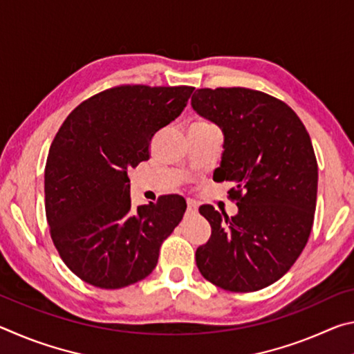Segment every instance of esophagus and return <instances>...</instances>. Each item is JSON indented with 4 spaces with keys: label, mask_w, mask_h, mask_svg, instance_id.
Listing matches in <instances>:
<instances>
[{
    "label": "esophagus",
    "mask_w": 354,
    "mask_h": 354,
    "mask_svg": "<svg viewBox=\"0 0 354 354\" xmlns=\"http://www.w3.org/2000/svg\"><path fill=\"white\" fill-rule=\"evenodd\" d=\"M187 212H189V214H195V212H196V205H195V201L187 200Z\"/></svg>",
    "instance_id": "obj_1"
}]
</instances>
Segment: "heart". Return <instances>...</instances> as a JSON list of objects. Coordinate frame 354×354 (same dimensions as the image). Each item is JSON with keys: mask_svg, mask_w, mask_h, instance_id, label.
Wrapping results in <instances>:
<instances>
[{"mask_svg": "<svg viewBox=\"0 0 354 354\" xmlns=\"http://www.w3.org/2000/svg\"><path fill=\"white\" fill-rule=\"evenodd\" d=\"M209 127H212V124L209 123L207 120L196 118V120H194V122H192V124H190V129H195V128H209Z\"/></svg>", "mask_w": 354, "mask_h": 354, "instance_id": "heart-1", "label": "heart"}]
</instances>
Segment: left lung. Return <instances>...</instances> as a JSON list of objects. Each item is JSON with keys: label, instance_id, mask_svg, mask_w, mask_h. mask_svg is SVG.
<instances>
[{"label": "left lung", "instance_id": "1", "mask_svg": "<svg viewBox=\"0 0 354 354\" xmlns=\"http://www.w3.org/2000/svg\"><path fill=\"white\" fill-rule=\"evenodd\" d=\"M192 107L223 133L214 181L236 184L234 217L200 207L212 227L196 248L200 273L231 292H254L290 270L313 230L319 170L301 120L283 101L243 87L196 88Z\"/></svg>", "mask_w": 354, "mask_h": 354}]
</instances>
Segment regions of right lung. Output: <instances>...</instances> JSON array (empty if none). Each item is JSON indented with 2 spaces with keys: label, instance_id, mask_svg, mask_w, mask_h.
Masks as SVG:
<instances>
[{
  "label": "right lung",
  "instance_id": "add662e5",
  "mask_svg": "<svg viewBox=\"0 0 354 354\" xmlns=\"http://www.w3.org/2000/svg\"><path fill=\"white\" fill-rule=\"evenodd\" d=\"M192 92L113 87L81 103L57 131L45 165L46 220L59 256L87 284L122 289L147 278L183 220L179 195L133 209L128 170L149 159V142Z\"/></svg>",
  "mask_w": 354,
  "mask_h": 354
}]
</instances>
